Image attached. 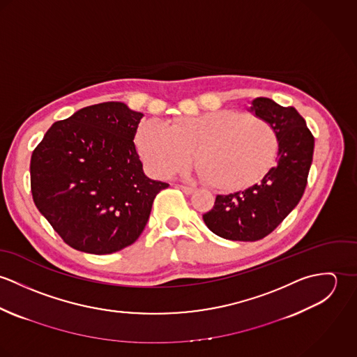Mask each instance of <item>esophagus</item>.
I'll use <instances>...</instances> for the list:
<instances>
[{
    "label": "esophagus",
    "mask_w": 357,
    "mask_h": 357,
    "mask_svg": "<svg viewBox=\"0 0 357 357\" xmlns=\"http://www.w3.org/2000/svg\"><path fill=\"white\" fill-rule=\"evenodd\" d=\"M178 188H180L184 194H187V195H192V194L195 192V188L188 187V185H178Z\"/></svg>",
    "instance_id": "34e87169"
}]
</instances>
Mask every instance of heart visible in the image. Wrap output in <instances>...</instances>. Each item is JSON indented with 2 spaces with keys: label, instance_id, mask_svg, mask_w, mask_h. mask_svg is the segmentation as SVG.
Listing matches in <instances>:
<instances>
[{
  "label": "heart",
  "instance_id": "heart-1",
  "mask_svg": "<svg viewBox=\"0 0 357 357\" xmlns=\"http://www.w3.org/2000/svg\"><path fill=\"white\" fill-rule=\"evenodd\" d=\"M136 143L156 176L184 172L195 155L201 176L224 191L259 183L275 166L279 151L278 135L266 121L227 109L178 118L170 125L146 121Z\"/></svg>",
  "mask_w": 357,
  "mask_h": 357
}]
</instances>
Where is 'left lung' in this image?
I'll list each match as a JSON object with an SVG mask.
<instances>
[{
	"label": "left lung",
	"mask_w": 357,
	"mask_h": 357,
	"mask_svg": "<svg viewBox=\"0 0 357 357\" xmlns=\"http://www.w3.org/2000/svg\"><path fill=\"white\" fill-rule=\"evenodd\" d=\"M250 111L275 129L279 151L276 165L258 184L217 195L213 208L204 213L207 228L229 241H259L289 215L304 195L313 156L314 139L294 107L257 98Z\"/></svg>",
	"instance_id": "1"
}]
</instances>
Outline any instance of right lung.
Returning a JSON list of instances; mask_svg holds the SVG:
<instances>
[{
  "label": "right lung",
  "mask_w": 357,
  "mask_h": 357,
  "mask_svg": "<svg viewBox=\"0 0 357 357\" xmlns=\"http://www.w3.org/2000/svg\"><path fill=\"white\" fill-rule=\"evenodd\" d=\"M144 116L107 102L57 121L33 151L31 194L40 213L73 249L111 255L136 242L156 194L135 146Z\"/></svg>",
  "instance_id": "obj_1"
}]
</instances>
